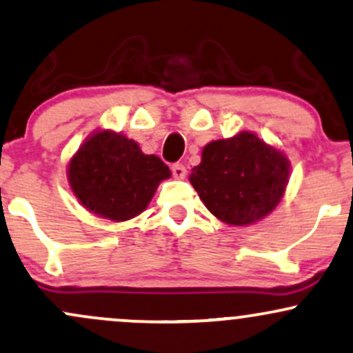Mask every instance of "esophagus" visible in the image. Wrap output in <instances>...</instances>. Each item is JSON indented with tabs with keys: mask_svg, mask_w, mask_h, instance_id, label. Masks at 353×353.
<instances>
[{
	"mask_svg": "<svg viewBox=\"0 0 353 353\" xmlns=\"http://www.w3.org/2000/svg\"><path fill=\"white\" fill-rule=\"evenodd\" d=\"M172 174L176 179H184L185 177V168L183 164H174L172 165Z\"/></svg>",
	"mask_w": 353,
	"mask_h": 353,
	"instance_id": "34e87169",
	"label": "esophagus"
}]
</instances>
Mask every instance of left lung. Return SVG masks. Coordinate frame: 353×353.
Listing matches in <instances>:
<instances>
[{
    "mask_svg": "<svg viewBox=\"0 0 353 353\" xmlns=\"http://www.w3.org/2000/svg\"><path fill=\"white\" fill-rule=\"evenodd\" d=\"M290 172V159L280 147L251 130H239L204 145L189 181L221 223L250 226L280 204Z\"/></svg>",
    "mask_w": 353,
    "mask_h": 353,
    "instance_id": "1",
    "label": "left lung"
}]
</instances>
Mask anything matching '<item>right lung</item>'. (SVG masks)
Instances as JSON below:
<instances>
[{
  "label": "right lung",
  "mask_w": 353,
  "mask_h": 353,
  "mask_svg": "<svg viewBox=\"0 0 353 353\" xmlns=\"http://www.w3.org/2000/svg\"><path fill=\"white\" fill-rule=\"evenodd\" d=\"M172 176L154 154L122 132L97 129L67 165L73 196L85 209L103 219L123 223L144 212L159 184Z\"/></svg>",
  "instance_id": "obj_1"
}]
</instances>
